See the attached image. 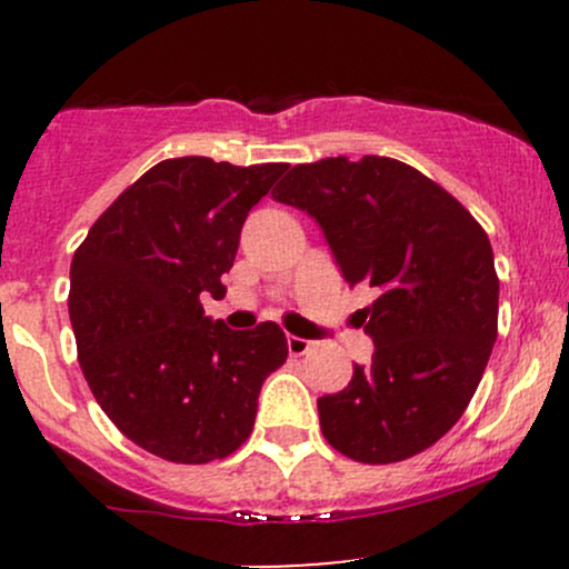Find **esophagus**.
I'll list each match as a JSON object with an SVG mask.
<instances>
[{"label": "esophagus", "instance_id": "34e87169", "mask_svg": "<svg viewBox=\"0 0 569 569\" xmlns=\"http://www.w3.org/2000/svg\"><path fill=\"white\" fill-rule=\"evenodd\" d=\"M286 345H289V352L291 356H305V352H310L312 350V339H305V337H293V335H289L286 337Z\"/></svg>", "mask_w": 569, "mask_h": 569}]
</instances>
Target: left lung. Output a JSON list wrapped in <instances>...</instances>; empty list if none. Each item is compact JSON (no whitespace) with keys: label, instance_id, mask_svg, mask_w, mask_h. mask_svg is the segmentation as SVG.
<instances>
[{"label":"left lung","instance_id":"left-lung-1","mask_svg":"<svg viewBox=\"0 0 569 569\" xmlns=\"http://www.w3.org/2000/svg\"><path fill=\"white\" fill-rule=\"evenodd\" d=\"M272 198L318 221L350 286L380 293L358 310L371 363L318 398L326 441L371 466L428 449L462 417L498 339L487 232L447 189L377 154L293 166Z\"/></svg>","mask_w":569,"mask_h":569}]
</instances>
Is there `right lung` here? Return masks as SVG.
<instances>
[{
    "label": "right lung",
    "instance_id": "1",
    "mask_svg": "<svg viewBox=\"0 0 569 569\" xmlns=\"http://www.w3.org/2000/svg\"><path fill=\"white\" fill-rule=\"evenodd\" d=\"M286 162L162 160L90 227L71 259L69 318L96 401L130 441L171 462L221 460L251 433L267 377L289 356L272 321L232 331L224 297L240 230Z\"/></svg>",
    "mask_w": 569,
    "mask_h": 569
}]
</instances>
